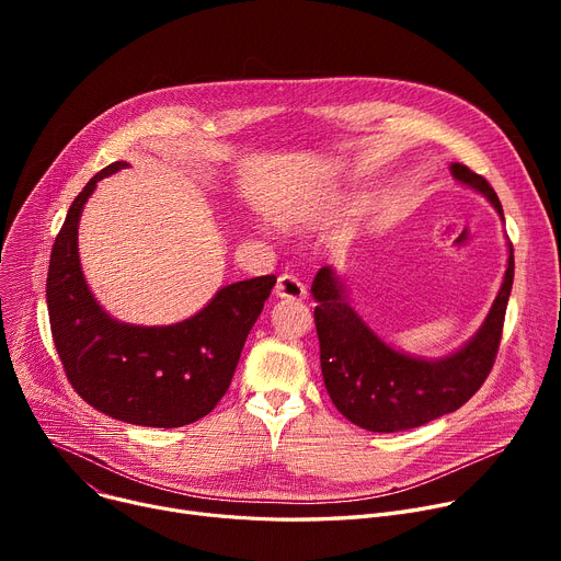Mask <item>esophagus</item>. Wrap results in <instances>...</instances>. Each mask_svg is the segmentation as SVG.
Wrapping results in <instances>:
<instances>
[{"label": "esophagus", "mask_w": 561, "mask_h": 561, "mask_svg": "<svg viewBox=\"0 0 561 561\" xmlns=\"http://www.w3.org/2000/svg\"><path fill=\"white\" fill-rule=\"evenodd\" d=\"M275 293H277V298H284V300H305L307 298L305 284L296 275H288V273L277 277Z\"/></svg>", "instance_id": "1"}]
</instances>
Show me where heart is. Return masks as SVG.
Wrapping results in <instances>:
<instances>
[{
	"label": "heart",
	"instance_id": "1",
	"mask_svg": "<svg viewBox=\"0 0 561 561\" xmlns=\"http://www.w3.org/2000/svg\"><path fill=\"white\" fill-rule=\"evenodd\" d=\"M302 218L298 216V214H286V222H290V225H296V222H300Z\"/></svg>",
	"mask_w": 561,
	"mask_h": 561
}]
</instances>
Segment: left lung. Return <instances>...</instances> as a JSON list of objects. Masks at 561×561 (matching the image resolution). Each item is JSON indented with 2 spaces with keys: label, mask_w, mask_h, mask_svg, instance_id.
<instances>
[{
  "label": "left lung",
  "mask_w": 561,
  "mask_h": 561,
  "mask_svg": "<svg viewBox=\"0 0 561 561\" xmlns=\"http://www.w3.org/2000/svg\"><path fill=\"white\" fill-rule=\"evenodd\" d=\"M450 170L457 182L480 191L503 218V206L482 174L463 163H453ZM512 284L514 248L510 243L503 286L480 332L455 355L427 362L407 357L381 341L350 307L334 271L322 265L311 284L318 302L313 318L322 379L336 409L350 423L370 432L421 427L457 411L478 393L493 368Z\"/></svg>",
  "instance_id": "8db88e82"
}]
</instances>
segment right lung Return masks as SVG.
<instances>
[{
	"label": "right lung",
	"mask_w": 561,
	"mask_h": 561,
	"mask_svg": "<svg viewBox=\"0 0 561 561\" xmlns=\"http://www.w3.org/2000/svg\"><path fill=\"white\" fill-rule=\"evenodd\" d=\"M100 170L70 204L47 273V311L58 359L72 389L102 414L145 427H182L199 421L227 393L245 339L277 282L263 275L220 288L199 313L168 328L113 320L88 290L77 229Z\"/></svg>",
	"instance_id": "obj_1"
}]
</instances>
